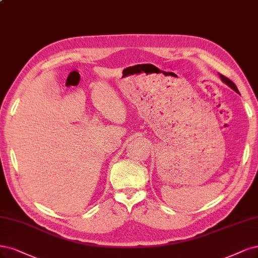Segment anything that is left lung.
I'll return each instance as SVG.
<instances>
[{"label":"left lung","mask_w":258,"mask_h":258,"mask_svg":"<svg viewBox=\"0 0 258 258\" xmlns=\"http://www.w3.org/2000/svg\"><path fill=\"white\" fill-rule=\"evenodd\" d=\"M220 75V74H219ZM220 78H221V80L222 81H223L226 85H228L230 88H232V90H234L237 94H240L239 93V91H238V88H237V86L235 85V83L232 81V80H229L228 78H226V77H224L223 75H220Z\"/></svg>","instance_id":"1"}]
</instances>
